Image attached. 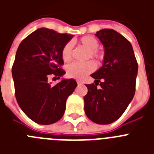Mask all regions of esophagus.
Segmentation results:
<instances>
[{
  "label": "esophagus",
  "instance_id": "34e87169",
  "mask_svg": "<svg viewBox=\"0 0 154 154\" xmlns=\"http://www.w3.org/2000/svg\"><path fill=\"white\" fill-rule=\"evenodd\" d=\"M77 84H78L79 85H82V84H83V82H81V81H79V80H77Z\"/></svg>",
  "mask_w": 154,
  "mask_h": 154
}]
</instances>
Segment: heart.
I'll use <instances>...</instances> for the list:
<instances>
[{
	"label": "heart",
	"instance_id": "obj_1",
	"mask_svg": "<svg viewBox=\"0 0 154 154\" xmlns=\"http://www.w3.org/2000/svg\"><path fill=\"white\" fill-rule=\"evenodd\" d=\"M77 43L84 48L88 53L86 55V59L92 58L96 63L103 62L104 60V52L101 50L98 49L99 42L97 39L91 35L82 37L81 38L77 41ZM62 58L65 62H68L72 60V45L70 42H68L64 45L62 50ZM96 68L95 63L92 61H88L84 63H74L68 65L67 75L70 78L76 79H82L87 75L92 72Z\"/></svg>",
	"mask_w": 154,
	"mask_h": 154
}]
</instances>
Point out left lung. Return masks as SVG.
<instances>
[{"label": "left lung", "instance_id": "left-lung-1", "mask_svg": "<svg viewBox=\"0 0 154 154\" xmlns=\"http://www.w3.org/2000/svg\"><path fill=\"white\" fill-rule=\"evenodd\" d=\"M96 35L104 46L105 58L103 66L91 75L95 83L86 85L84 109L90 120L106 125L117 120L133 99L138 64L131 43L117 31L103 29Z\"/></svg>", "mask_w": 154, "mask_h": 154}]
</instances>
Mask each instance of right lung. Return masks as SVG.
<instances>
[{"instance_id":"add662e5","label":"right lung","mask_w":154,"mask_h":154,"mask_svg":"<svg viewBox=\"0 0 154 154\" xmlns=\"http://www.w3.org/2000/svg\"><path fill=\"white\" fill-rule=\"evenodd\" d=\"M73 35L39 28L19 45L12 66L15 97L19 106L35 123L49 125L63 116L75 80L63 79L51 85L49 76L60 79L65 73L62 50Z\"/></svg>"}]
</instances>
